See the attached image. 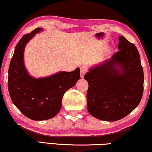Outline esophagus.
Instances as JSON below:
<instances>
[{"label":"esophagus","instance_id":"1","mask_svg":"<svg viewBox=\"0 0 152 152\" xmlns=\"http://www.w3.org/2000/svg\"><path fill=\"white\" fill-rule=\"evenodd\" d=\"M87 71H88L87 66H80V77L83 78V77H84V75H85L86 73L87 72Z\"/></svg>","mask_w":152,"mask_h":152}]
</instances>
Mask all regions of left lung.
Masks as SVG:
<instances>
[{
	"label": "left lung",
	"instance_id": "8db88e82",
	"mask_svg": "<svg viewBox=\"0 0 152 152\" xmlns=\"http://www.w3.org/2000/svg\"><path fill=\"white\" fill-rule=\"evenodd\" d=\"M118 41V51L84 76L88 83V112L106 121H116L129 114L143 95L144 73L139 52L124 36H119Z\"/></svg>",
	"mask_w": 152,
	"mask_h": 152
}]
</instances>
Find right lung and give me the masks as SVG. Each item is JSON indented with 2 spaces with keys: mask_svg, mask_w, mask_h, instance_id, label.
<instances>
[{
  "mask_svg": "<svg viewBox=\"0 0 152 152\" xmlns=\"http://www.w3.org/2000/svg\"><path fill=\"white\" fill-rule=\"evenodd\" d=\"M42 30L36 28L21 38L15 47L8 70L7 85L13 104L25 116L34 121L48 120L56 116L62 107L64 94L80 78L79 68L40 78L28 74L24 63L25 46Z\"/></svg>",
  "mask_w": 152,
  "mask_h": 152,
  "instance_id": "obj_1",
  "label": "right lung"
}]
</instances>
